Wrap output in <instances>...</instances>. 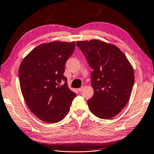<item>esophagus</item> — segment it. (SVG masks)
I'll use <instances>...</instances> for the list:
<instances>
[{"instance_id": "esophagus-1", "label": "esophagus", "mask_w": 154, "mask_h": 154, "mask_svg": "<svg viewBox=\"0 0 154 154\" xmlns=\"http://www.w3.org/2000/svg\"><path fill=\"white\" fill-rule=\"evenodd\" d=\"M83 90V87H82V88H78V91H79V92H82V91Z\"/></svg>"}]
</instances>
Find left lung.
Wrapping results in <instances>:
<instances>
[{"instance_id":"8db88e82","label":"left lung","mask_w":154,"mask_h":154,"mask_svg":"<svg viewBox=\"0 0 154 154\" xmlns=\"http://www.w3.org/2000/svg\"><path fill=\"white\" fill-rule=\"evenodd\" d=\"M77 45L92 68L94 95L88 100L91 112L100 119H110L128 102L134 82L132 65L116 46L99 40L77 41Z\"/></svg>"}]
</instances>
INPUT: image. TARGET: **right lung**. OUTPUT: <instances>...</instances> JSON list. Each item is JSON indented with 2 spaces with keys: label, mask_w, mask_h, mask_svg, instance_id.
<instances>
[{
  "label": "right lung",
  "mask_w": 154,
  "mask_h": 154,
  "mask_svg": "<svg viewBox=\"0 0 154 154\" xmlns=\"http://www.w3.org/2000/svg\"><path fill=\"white\" fill-rule=\"evenodd\" d=\"M75 47V42L42 44L32 49L20 66L18 76L25 102L38 118L48 123L62 120L76 96L63 75Z\"/></svg>",
  "instance_id": "1"
}]
</instances>
